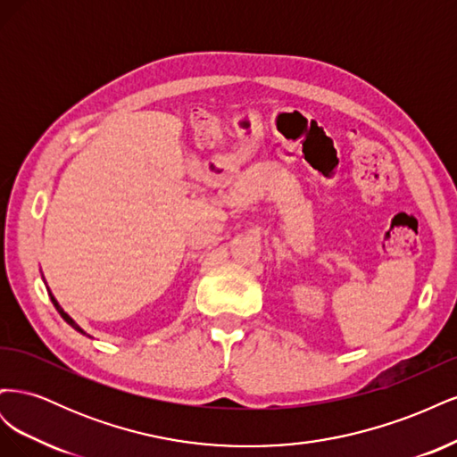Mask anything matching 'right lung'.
I'll return each mask as SVG.
<instances>
[{
	"label": "right lung",
	"mask_w": 457,
	"mask_h": 457,
	"mask_svg": "<svg viewBox=\"0 0 457 457\" xmlns=\"http://www.w3.org/2000/svg\"><path fill=\"white\" fill-rule=\"evenodd\" d=\"M49 297H51V301H53V305H54V309H57V311H59V314H61V316L64 318V320H66L68 324H71V326H72L74 329H78V331H81V334H84V329H81V328H79V326H78V324H76V322L72 320V318H71V316H68V314H66V312H64V311H62V309L59 307V303H57V301H54V297H53L51 294H49Z\"/></svg>",
	"instance_id": "add662e5"
}]
</instances>
